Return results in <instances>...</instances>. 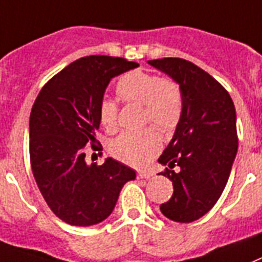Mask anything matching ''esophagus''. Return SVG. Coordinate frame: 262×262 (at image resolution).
Wrapping results in <instances>:
<instances>
[{"label":"esophagus","instance_id":"1","mask_svg":"<svg viewBox=\"0 0 262 262\" xmlns=\"http://www.w3.org/2000/svg\"><path fill=\"white\" fill-rule=\"evenodd\" d=\"M155 175L153 171H138L137 172V178L138 179H149L152 176Z\"/></svg>","mask_w":262,"mask_h":262}]
</instances>
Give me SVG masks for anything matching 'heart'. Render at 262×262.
<instances>
[{"instance_id":"1","label":"heart","mask_w":262,"mask_h":262,"mask_svg":"<svg viewBox=\"0 0 262 262\" xmlns=\"http://www.w3.org/2000/svg\"><path fill=\"white\" fill-rule=\"evenodd\" d=\"M117 95L126 103L142 105V122L156 125L163 132H172L182 120L184 101L178 82L160 78L152 72L133 70L126 72L116 84ZM118 107L109 98H103L98 106V118L106 130L117 127ZM161 146L159 132L148 126L138 132H124L110 142V153L127 165L142 167Z\"/></svg>"}]
</instances>
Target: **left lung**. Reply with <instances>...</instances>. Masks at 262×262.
I'll return each instance as SVG.
<instances>
[{"label":"left lung","instance_id":"obj_1","mask_svg":"<svg viewBox=\"0 0 262 262\" xmlns=\"http://www.w3.org/2000/svg\"><path fill=\"white\" fill-rule=\"evenodd\" d=\"M148 63L182 89V120L159 157L168 165L161 175L173 184L172 198L160 211L168 220L190 223L211 210L230 176L238 149L234 103L218 80L191 61L164 57Z\"/></svg>","mask_w":262,"mask_h":262}]
</instances>
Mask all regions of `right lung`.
<instances>
[{"instance_id": "1", "label": "right lung", "mask_w": 262, "mask_h": 262, "mask_svg": "<svg viewBox=\"0 0 262 262\" xmlns=\"http://www.w3.org/2000/svg\"><path fill=\"white\" fill-rule=\"evenodd\" d=\"M138 67L122 57L86 56L44 84L29 118V157L40 192L57 218L91 226L114 210L136 172L112 157L87 164L84 146L98 149V106L114 76Z\"/></svg>"}]
</instances>
